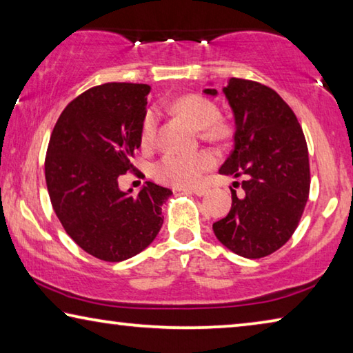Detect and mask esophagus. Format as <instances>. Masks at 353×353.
Masks as SVG:
<instances>
[{"instance_id":"34e87169","label":"esophagus","mask_w":353,"mask_h":353,"mask_svg":"<svg viewBox=\"0 0 353 353\" xmlns=\"http://www.w3.org/2000/svg\"><path fill=\"white\" fill-rule=\"evenodd\" d=\"M188 193H193L196 196H205L207 190L205 188H196V190H188Z\"/></svg>"}]
</instances>
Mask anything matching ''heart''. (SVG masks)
I'll use <instances>...</instances> for the list:
<instances>
[{
  "label": "heart",
  "instance_id": "b5f03b06",
  "mask_svg": "<svg viewBox=\"0 0 353 353\" xmlns=\"http://www.w3.org/2000/svg\"><path fill=\"white\" fill-rule=\"evenodd\" d=\"M170 110L176 113L194 129L199 130L202 140L210 143H224L232 137V126L219 118V109L201 94H185L174 99ZM157 137V117L154 112H146L140 128V145L151 149ZM214 166V157L208 151L190 154H166L154 165L152 174L159 182L174 188H191L201 183L204 172Z\"/></svg>",
  "mask_w": 353,
  "mask_h": 353
}]
</instances>
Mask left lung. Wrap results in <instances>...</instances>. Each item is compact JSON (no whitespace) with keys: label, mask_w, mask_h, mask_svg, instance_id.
Masks as SVG:
<instances>
[{"label":"left lung","mask_w":353,"mask_h":353,"mask_svg":"<svg viewBox=\"0 0 353 353\" xmlns=\"http://www.w3.org/2000/svg\"><path fill=\"white\" fill-rule=\"evenodd\" d=\"M235 118L234 151L219 174L243 177L213 232L244 259L276 252L294 234L310 193L308 149L294 112L272 88L232 77L223 88ZM205 94L216 97L214 88Z\"/></svg>","instance_id":"left-lung-1"}]
</instances>
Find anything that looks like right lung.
<instances>
[{
  "instance_id": "right-lung-1",
  "label": "right lung",
  "mask_w": 353,
  "mask_h": 353,
  "mask_svg": "<svg viewBox=\"0 0 353 353\" xmlns=\"http://www.w3.org/2000/svg\"><path fill=\"white\" fill-rule=\"evenodd\" d=\"M146 83L110 82L83 92L65 107L52 129L45 177L52 208L73 241L104 261L140 254L163 224L172 191L146 182L140 193L118 187L134 171L146 115Z\"/></svg>"
}]
</instances>
